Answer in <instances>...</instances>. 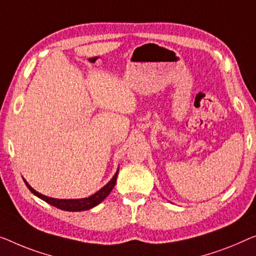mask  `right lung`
<instances>
[{"mask_svg": "<svg viewBox=\"0 0 256 256\" xmlns=\"http://www.w3.org/2000/svg\"><path fill=\"white\" fill-rule=\"evenodd\" d=\"M117 174L118 171L115 174V176L112 177V180H110L108 184H106L104 188H102L100 190H98L96 193L93 194L88 198H85V199H78V200H62V199H54V198H49L42 196V194L36 192V190H33L30 186L28 184V182L25 180V184L28 186V190L32 192L34 196H39L40 199H42L44 201L47 202V204L54 206V207L62 209V210H66V212H82V210H87V209H90L95 207V206L100 204V202L104 201L106 196H109V193L112 192V190L114 188V186L116 184L117 180Z\"/></svg>", "mask_w": 256, "mask_h": 256, "instance_id": "add662e5", "label": "right lung"}]
</instances>
